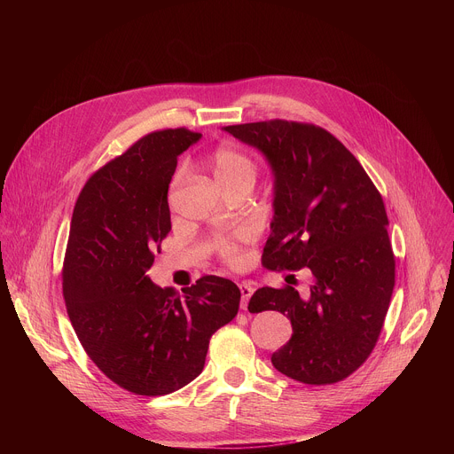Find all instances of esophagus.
Instances as JSON below:
<instances>
[{
	"label": "esophagus",
	"instance_id": "34e87169",
	"mask_svg": "<svg viewBox=\"0 0 454 454\" xmlns=\"http://www.w3.org/2000/svg\"><path fill=\"white\" fill-rule=\"evenodd\" d=\"M239 289H240V296H242V300H240V309L244 310L246 307H247V300L251 298V294H253V286L249 284V282H240L239 284Z\"/></svg>",
	"mask_w": 454,
	"mask_h": 454
}]
</instances>
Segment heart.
Masks as SVG:
<instances>
[{"label": "heart", "mask_w": 454, "mask_h": 454, "mask_svg": "<svg viewBox=\"0 0 454 454\" xmlns=\"http://www.w3.org/2000/svg\"><path fill=\"white\" fill-rule=\"evenodd\" d=\"M210 168L215 176V181L221 184L224 192L235 186L253 188L258 176V167L254 160L233 145H219L210 156ZM181 181H183V170H177L170 183V198L172 193L179 188ZM219 251L228 262H235L239 258L237 246L231 240H226V239L219 240Z\"/></svg>", "instance_id": "b5f03b06"}]
</instances>
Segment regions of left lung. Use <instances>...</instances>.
<instances>
[{
  "label": "left lung",
  "instance_id": "left-lung-1",
  "mask_svg": "<svg viewBox=\"0 0 454 454\" xmlns=\"http://www.w3.org/2000/svg\"><path fill=\"white\" fill-rule=\"evenodd\" d=\"M224 131L261 151L275 176V215L262 266L310 270L301 298L291 287H262L249 312L278 310L291 340L273 366L305 384H333L372 354L395 286V256L379 190L356 156L325 129L270 120Z\"/></svg>",
  "mask_w": 454,
  "mask_h": 454
}]
</instances>
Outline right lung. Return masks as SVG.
Instances as JSON below:
<instances>
[{
  "instance_id": "1",
  "label": "right lung",
  "mask_w": 454,
  "mask_h": 454,
  "mask_svg": "<svg viewBox=\"0 0 454 454\" xmlns=\"http://www.w3.org/2000/svg\"><path fill=\"white\" fill-rule=\"evenodd\" d=\"M200 138L184 127L140 138L86 181L74 208L62 266L70 321L98 370L137 395H167L196 379L212 334L240 303L228 278L207 275L179 294L147 277L170 231L177 156Z\"/></svg>"
}]
</instances>
